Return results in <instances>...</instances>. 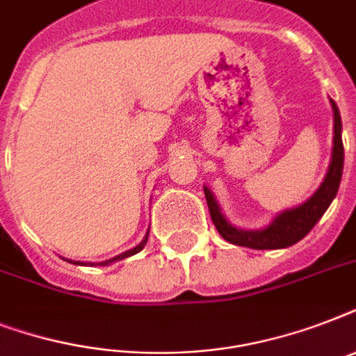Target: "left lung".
I'll return each mask as SVG.
<instances>
[{"mask_svg":"<svg viewBox=\"0 0 356 356\" xmlns=\"http://www.w3.org/2000/svg\"><path fill=\"white\" fill-rule=\"evenodd\" d=\"M331 103L332 111H334V147H332V161L321 186L307 203L299 205L298 209H292V211L279 214L275 218V222L271 223L270 227L262 229V231H240V229L233 227L225 220V216L220 212V207H218V203L212 197L211 190L205 188L207 205H209L212 223L216 225L218 233L222 234L223 240H227V242L234 243V245H243V248L251 249L288 248V245H293L301 238L307 236L310 233V229L314 227L318 220L325 214V211L329 209L332 200H334V195H337L343 170L342 120H340L337 103Z\"/></svg>","mask_w":356,"mask_h":356,"instance_id":"obj_1","label":"left lung"}]
</instances>
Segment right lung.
I'll list each match as a JSON object with an SVG mask.
<instances>
[{
    "label": "right lung",
    "instance_id": "right-lung-1",
    "mask_svg": "<svg viewBox=\"0 0 356 356\" xmlns=\"http://www.w3.org/2000/svg\"><path fill=\"white\" fill-rule=\"evenodd\" d=\"M145 242H147V236H145V240H142V242H140L138 245H136V248L129 249V251H125V253L118 254V257H114V259H111V260H105V262H102V264H103V266H107V264H111V262H114V260H118V259H125V257H131V254L138 253V251H142V249H144Z\"/></svg>",
    "mask_w": 356,
    "mask_h": 356
}]
</instances>
